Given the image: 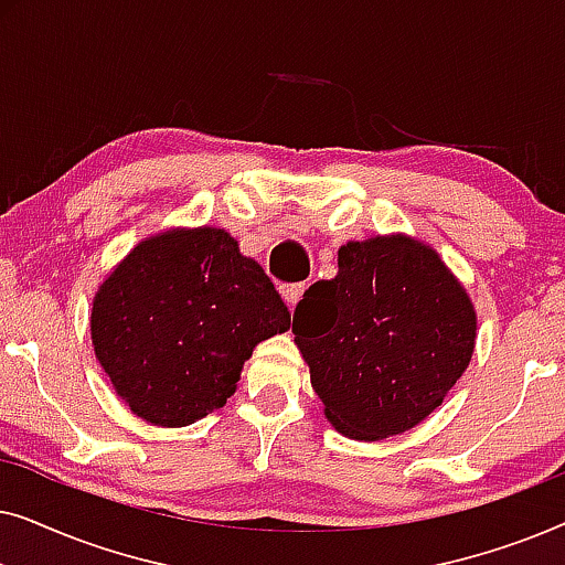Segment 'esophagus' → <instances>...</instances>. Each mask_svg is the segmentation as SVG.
Wrapping results in <instances>:
<instances>
[{"mask_svg": "<svg viewBox=\"0 0 565 565\" xmlns=\"http://www.w3.org/2000/svg\"><path fill=\"white\" fill-rule=\"evenodd\" d=\"M303 290H306V282H298V285H285L282 288V298L285 303H288L290 308L298 306V300L303 298Z\"/></svg>", "mask_w": 565, "mask_h": 565, "instance_id": "esophagus-1", "label": "esophagus"}]
</instances>
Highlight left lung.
<instances>
[{"label":"left lung","instance_id":"1","mask_svg":"<svg viewBox=\"0 0 565 565\" xmlns=\"http://www.w3.org/2000/svg\"><path fill=\"white\" fill-rule=\"evenodd\" d=\"M337 265L296 306V344L331 427L367 443L401 435L466 373L473 303L439 254L404 234L344 244Z\"/></svg>","mask_w":565,"mask_h":565}]
</instances>
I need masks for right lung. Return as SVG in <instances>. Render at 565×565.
<instances>
[{
	"label": "right lung",
	"mask_w": 565,
	"mask_h": 565,
	"mask_svg": "<svg viewBox=\"0 0 565 565\" xmlns=\"http://www.w3.org/2000/svg\"><path fill=\"white\" fill-rule=\"evenodd\" d=\"M92 344L130 412L188 427L234 396L254 347L290 329L257 262L223 228L143 238L92 300Z\"/></svg>",
	"instance_id": "1"
}]
</instances>
